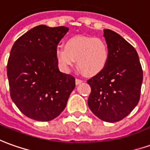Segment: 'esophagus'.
<instances>
[{"mask_svg":"<svg viewBox=\"0 0 150 150\" xmlns=\"http://www.w3.org/2000/svg\"><path fill=\"white\" fill-rule=\"evenodd\" d=\"M83 82L82 79H75V83H76V85H78L79 83H81Z\"/></svg>","mask_w":150,"mask_h":150,"instance_id":"obj_1","label":"esophagus"}]
</instances>
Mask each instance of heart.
<instances>
[{"label":"heart","instance_id":"1","mask_svg":"<svg viewBox=\"0 0 150 150\" xmlns=\"http://www.w3.org/2000/svg\"><path fill=\"white\" fill-rule=\"evenodd\" d=\"M55 55L59 66L66 71H69L77 61L79 69L83 75L93 76L104 70L110 52L103 40L77 35L68 39L65 47L57 46Z\"/></svg>","mask_w":150,"mask_h":150}]
</instances>
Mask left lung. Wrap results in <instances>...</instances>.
I'll list each match as a JSON object with an SVG mask.
<instances>
[{
	"instance_id": "obj_1",
	"label": "left lung",
	"mask_w": 150,
	"mask_h": 150,
	"mask_svg": "<svg viewBox=\"0 0 150 150\" xmlns=\"http://www.w3.org/2000/svg\"><path fill=\"white\" fill-rule=\"evenodd\" d=\"M103 31L110 55L104 70L88 80L91 87L88 105L100 119L115 122L138 104L143 71L133 46L114 31Z\"/></svg>"
}]
</instances>
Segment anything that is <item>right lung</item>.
<instances>
[{"label": "right lung", "instance_id": "right-lung-1", "mask_svg": "<svg viewBox=\"0 0 150 150\" xmlns=\"http://www.w3.org/2000/svg\"><path fill=\"white\" fill-rule=\"evenodd\" d=\"M69 28L39 25L20 36L10 51L7 76L11 99L23 115L50 121L64 110L75 79L58 69L55 50Z\"/></svg>", "mask_w": 150, "mask_h": 150}]
</instances>
